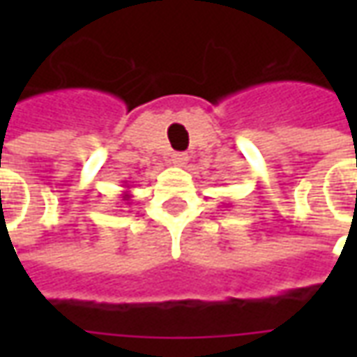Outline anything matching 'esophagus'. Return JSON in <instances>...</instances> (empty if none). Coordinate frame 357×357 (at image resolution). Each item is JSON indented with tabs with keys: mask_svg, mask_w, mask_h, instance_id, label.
I'll list each match as a JSON object with an SVG mask.
<instances>
[{
	"mask_svg": "<svg viewBox=\"0 0 357 357\" xmlns=\"http://www.w3.org/2000/svg\"><path fill=\"white\" fill-rule=\"evenodd\" d=\"M187 160H189V156H187L185 153H174V155H172V164H174V166H185Z\"/></svg>",
	"mask_w": 357,
	"mask_h": 357,
	"instance_id": "34e87169",
	"label": "esophagus"
}]
</instances>
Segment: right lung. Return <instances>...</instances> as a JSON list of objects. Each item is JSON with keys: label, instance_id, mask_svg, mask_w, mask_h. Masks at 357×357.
<instances>
[{"label": "right lung", "instance_id": "obj_1", "mask_svg": "<svg viewBox=\"0 0 357 357\" xmlns=\"http://www.w3.org/2000/svg\"><path fill=\"white\" fill-rule=\"evenodd\" d=\"M122 201H130V193H128V191H126V193L122 195Z\"/></svg>", "mask_w": 357, "mask_h": 357}]
</instances>
